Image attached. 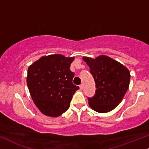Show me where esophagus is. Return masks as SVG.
Returning <instances> with one entry per match:
<instances>
[{"instance_id":"1","label":"esophagus","mask_w":149,"mask_h":149,"mask_svg":"<svg viewBox=\"0 0 149 149\" xmlns=\"http://www.w3.org/2000/svg\"><path fill=\"white\" fill-rule=\"evenodd\" d=\"M79 88H80L81 90H83V88H84V85H83V84H81V85L79 86Z\"/></svg>"}]
</instances>
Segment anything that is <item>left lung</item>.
I'll return each mask as SVG.
<instances>
[{"label":"left lung","instance_id":"8db88e82","mask_svg":"<svg viewBox=\"0 0 149 149\" xmlns=\"http://www.w3.org/2000/svg\"><path fill=\"white\" fill-rule=\"evenodd\" d=\"M95 79L96 91L88 97L89 106L98 113H107L122 102L130 83L128 68L109 56L101 55L95 58L84 56Z\"/></svg>","mask_w":149,"mask_h":149}]
</instances>
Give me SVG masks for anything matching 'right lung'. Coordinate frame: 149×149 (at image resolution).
<instances>
[{
    "label": "right lung",
    "mask_w": 149,
    "mask_h": 149,
    "mask_svg": "<svg viewBox=\"0 0 149 149\" xmlns=\"http://www.w3.org/2000/svg\"><path fill=\"white\" fill-rule=\"evenodd\" d=\"M74 57L61 54L42 56L27 70V84L32 100L47 116L56 117L67 111L79 88L73 84L70 67Z\"/></svg>",
    "instance_id": "1"
}]
</instances>
